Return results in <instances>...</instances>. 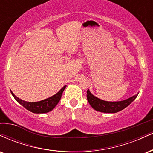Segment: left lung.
Returning <instances> with one entry per match:
<instances>
[{
    "instance_id": "left-lung-1",
    "label": "left lung",
    "mask_w": 153,
    "mask_h": 153,
    "mask_svg": "<svg viewBox=\"0 0 153 153\" xmlns=\"http://www.w3.org/2000/svg\"><path fill=\"white\" fill-rule=\"evenodd\" d=\"M137 95L130 97L127 100L123 101H118V102H108V101H104L100 100L94 96L91 93L89 90L87 91V99L90 105L92 108L97 111L101 112V113H115L117 112L120 111L128 107L135 99L137 97Z\"/></svg>"
}]
</instances>
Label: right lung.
Segmentation results:
<instances>
[{
    "instance_id": "add662e5",
    "label": "right lung",
    "mask_w": 153,
    "mask_h": 153,
    "mask_svg": "<svg viewBox=\"0 0 153 153\" xmlns=\"http://www.w3.org/2000/svg\"><path fill=\"white\" fill-rule=\"evenodd\" d=\"M65 85L64 86L60 91L58 92V93H57L56 95H53V96L49 97V98L45 99V100L35 102L24 101L23 100H21V99L18 98V97H16V95L13 93L12 91L10 92H11V94L13 95V96L14 97V98L18 101V102H19V103L21 104L22 106H23L25 109H27V110H29V111L34 113H48V112L51 111V110L57 105V104L58 103L60 98H61L62 92L65 90Z\"/></svg>"
}]
</instances>
